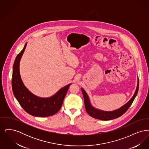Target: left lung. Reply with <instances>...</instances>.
<instances>
[{
    "instance_id": "obj_1",
    "label": "left lung",
    "mask_w": 149,
    "mask_h": 149,
    "mask_svg": "<svg viewBox=\"0 0 149 149\" xmlns=\"http://www.w3.org/2000/svg\"><path fill=\"white\" fill-rule=\"evenodd\" d=\"M139 80L138 79V83H137V88L132 98L130 99V101L125 105L122 107L120 109L114 111H112V112L102 111L93 108L90 103L87 94L85 92V91L83 88H81V91L83 93V95L84 99L85 109L89 116L98 120H111L118 118L125 113L127 111L130 107L131 106V105L132 104L135 97L137 94L138 91H139Z\"/></svg>"
}]
</instances>
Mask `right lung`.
I'll list each match as a JSON object with an SVG mask.
<instances>
[{
  "label": "right lung",
  "instance_id": "add662e5",
  "mask_svg": "<svg viewBox=\"0 0 149 149\" xmlns=\"http://www.w3.org/2000/svg\"><path fill=\"white\" fill-rule=\"evenodd\" d=\"M26 45L27 43L14 61L12 79L14 97L23 109L32 116L40 117L52 116L60 109L71 84L61 88L56 94L48 98H39L30 92L23 84L19 72V62Z\"/></svg>",
  "mask_w": 149,
  "mask_h": 149
}]
</instances>
